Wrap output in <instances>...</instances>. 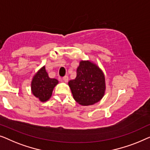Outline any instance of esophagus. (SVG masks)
Instances as JSON below:
<instances>
[{"label":"esophagus","mask_w":150,"mask_h":150,"mask_svg":"<svg viewBox=\"0 0 150 150\" xmlns=\"http://www.w3.org/2000/svg\"><path fill=\"white\" fill-rule=\"evenodd\" d=\"M62 79H63V81H64L67 82V81H68V80H69V77H68V76L65 75L62 77Z\"/></svg>","instance_id":"esophagus-1"}]
</instances>
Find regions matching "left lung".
<instances>
[{
    "instance_id": "8db88e82",
    "label": "left lung",
    "mask_w": 150,
    "mask_h": 150,
    "mask_svg": "<svg viewBox=\"0 0 150 150\" xmlns=\"http://www.w3.org/2000/svg\"><path fill=\"white\" fill-rule=\"evenodd\" d=\"M73 98L84 106L93 105L105 94V79L103 71L90 61H81L75 79L69 81Z\"/></svg>"
}]
</instances>
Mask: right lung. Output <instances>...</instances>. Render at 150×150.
Wrapping results in <instances>:
<instances>
[{
  "label": "right lung",
  "instance_id": "1",
  "mask_svg": "<svg viewBox=\"0 0 150 150\" xmlns=\"http://www.w3.org/2000/svg\"><path fill=\"white\" fill-rule=\"evenodd\" d=\"M58 83V81L56 79L49 77L44 66L34 76L31 90L34 96L41 102H45L51 97L54 88Z\"/></svg>",
  "mask_w": 150,
  "mask_h": 150
}]
</instances>
